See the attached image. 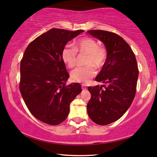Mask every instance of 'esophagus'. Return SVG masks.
Instances as JSON below:
<instances>
[{
	"mask_svg": "<svg viewBox=\"0 0 157 157\" xmlns=\"http://www.w3.org/2000/svg\"><path fill=\"white\" fill-rule=\"evenodd\" d=\"M81 87H82V89H83V90L86 89V86L84 85V84H82V85H81Z\"/></svg>",
	"mask_w": 157,
	"mask_h": 157,
	"instance_id": "obj_1",
	"label": "esophagus"
}]
</instances>
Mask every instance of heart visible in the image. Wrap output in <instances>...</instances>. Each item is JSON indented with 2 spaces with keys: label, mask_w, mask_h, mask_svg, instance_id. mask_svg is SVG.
<instances>
[{
  "label": "heart",
  "mask_w": 157,
  "mask_h": 157,
  "mask_svg": "<svg viewBox=\"0 0 157 157\" xmlns=\"http://www.w3.org/2000/svg\"><path fill=\"white\" fill-rule=\"evenodd\" d=\"M77 52L86 53L84 66H78L71 73L74 81L80 83L89 82L96 74V68L104 65L106 59V51L104 48L98 46V42L91 38H83L76 42L75 47L67 44L61 52V57L68 68H73L77 63Z\"/></svg>",
  "instance_id": "obj_1"
}]
</instances>
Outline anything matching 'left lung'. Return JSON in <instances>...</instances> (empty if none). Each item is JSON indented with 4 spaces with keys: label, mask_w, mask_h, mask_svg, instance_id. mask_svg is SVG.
Segmentation results:
<instances>
[{
    "label": "left lung",
    "mask_w": 157,
    "mask_h": 157,
    "mask_svg": "<svg viewBox=\"0 0 157 157\" xmlns=\"http://www.w3.org/2000/svg\"><path fill=\"white\" fill-rule=\"evenodd\" d=\"M87 32L104 43L107 52L95 78L106 86L88 87L91 95L88 115L96 124L104 126L119 119L130 107L136 91L138 66L134 52L121 36L102 30Z\"/></svg>",
    "instance_id": "1"
}]
</instances>
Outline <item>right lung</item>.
Wrapping results in <instances>:
<instances>
[{"mask_svg": "<svg viewBox=\"0 0 157 157\" xmlns=\"http://www.w3.org/2000/svg\"><path fill=\"white\" fill-rule=\"evenodd\" d=\"M83 31L52 29L33 40L23 53L19 89L30 112L44 123L63 122L71 102L82 91L78 83L66 85L69 75L61 52L68 41Z\"/></svg>", "mask_w": 157, "mask_h": 157, "instance_id": "add662e5", "label": "right lung"}]
</instances>
